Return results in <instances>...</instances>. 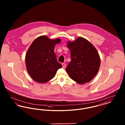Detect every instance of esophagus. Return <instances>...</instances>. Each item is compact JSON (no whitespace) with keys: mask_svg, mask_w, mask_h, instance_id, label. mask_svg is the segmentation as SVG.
Returning <instances> with one entry per match:
<instances>
[{"mask_svg":"<svg viewBox=\"0 0 125 125\" xmlns=\"http://www.w3.org/2000/svg\"><path fill=\"white\" fill-rule=\"evenodd\" d=\"M62 66H63V68H65V66H66V64H65V63H62Z\"/></svg>","mask_w":125,"mask_h":125,"instance_id":"obj_1","label":"esophagus"}]
</instances>
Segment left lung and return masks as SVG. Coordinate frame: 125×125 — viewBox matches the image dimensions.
<instances>
[{"mask_svg":"<svg viewBox=\"0 0 125 125\" xmlns=\"http://www.w3.org/2000/svg\"><path fill=\"white\" fill-rule=\"evenodd\" d=\"M71 61L66 68L70 77L83 84L90 82L98 71L100 59L96 49L83 37L68 42Z\"/></svg>","mask_w":125,"mask_h":125,"instance_id":"left-lung-1","label":"left lung"}]
</instances>
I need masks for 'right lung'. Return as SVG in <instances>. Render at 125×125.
Wrapping results in <instances>:
<instances>
[{
    "instance_id": "obj_1",
    "label": "right lung",
    "mask_w": 125,
    "mask_h": 125,
    "mask_svg": "<svg viewBox=\"0 0 125 125\" xmlns=\"http://www.w3.org/2000/svg\"><path fill=\"white\" fill-rule=\"evenodd\" d=\"M60 41V39L52 40L46 36H41L30 46L26 55V65L30 76L36 82L49 81L62 67L54 52L55 44Z\"/></svg>"
}]
</instances>
